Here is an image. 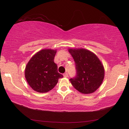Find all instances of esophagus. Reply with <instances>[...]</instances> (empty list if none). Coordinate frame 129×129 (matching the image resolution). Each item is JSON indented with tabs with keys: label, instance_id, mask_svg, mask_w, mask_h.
<instances>
[{
	"label": "esophagus",
	"instance_id": "esophagus-1",
	"mask_svg": "<svg viewBox=\"0 0 129 129\" xmlns=\"http://www.w3.org/2000/svg\"><path fill=\"white\" fill-rule=\"evenodd\" d=\"M63 76H64V77H68L69 75H68V73H65L63 74Z\"/></svg>",
	"mask_w": 129,
	"mask_h": 129
}]
</instances>
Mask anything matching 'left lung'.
Here are the masks:
<instances>
[{
  "instance_id": "1",
  "label": "left lung",
  "mask_w": 129,
  "mask_h": 129,
  "mask_svg": "<svg viewBox=\"0 0 129 129\" xmlns=\"http://www.w3.org/2000/svg\"><path fill=\"white\" fill-rule=\"evenodd\" d=\"M76 65V75L70 81L80 93L89 94L96 90L103 82L105 70L101 61L90 51L84 49H70Z\"/></svg>"
}]
</instances>
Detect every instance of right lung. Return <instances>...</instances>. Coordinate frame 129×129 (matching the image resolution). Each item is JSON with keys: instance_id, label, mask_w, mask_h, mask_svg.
Listing matches in <instances>:
<instances>
[{"instance_id": "add662e5", "label": "right lung", "mask_w": 129, "mask_h": 129, "mask_svg": "<svg viewBox=\"0 0 129 129\" xmlns=\"http://www.w3.org/2000/svg\"><path fill=\"white\" fill-rule=\"evenodd\" d=\"M56 50L43 49L31 58L26 65L25 77L34 90L46 93L52 90L63 76L57 71L54 62Z\"/></svg>"}]
</instances>
